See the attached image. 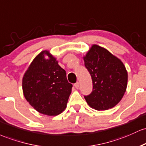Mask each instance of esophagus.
I'll list each match as a JSON object with an SVG mask.
<instances>
[{
  "instance_id": "1",
  "label": "esophagus",
  "mask_w": 146,
  "mask_h": 146,
  "mask_svg": "<svg viewBox=\"0 0 146 146\" xmlns=\"http://www.w3.org/2000/svg\"><path fill=\"white\" fill-rule=\"evenodd\" d=\"M79 86H80V85H79V83H78V82H76V83H74V87L76 88H79Z\"/></svg>"
}]
</instances>
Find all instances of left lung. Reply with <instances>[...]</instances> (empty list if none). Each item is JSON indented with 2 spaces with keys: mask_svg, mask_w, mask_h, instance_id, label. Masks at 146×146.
Here are the masks:
<instances>
[{
  "mask_svg": "<svg viewBox=\"0 0 146 146\" xmlns=\"http://www.w3.org/2000/svg\"><path fill=\"white\" fill-rule=\"evenodd\" d=\"M83 59L93 86L90 94L84 96L88 104L96 110L114 107L127 88V72L123 63L106 49L96 45H92Z\"/></svg>",
  "mask_w": 146,
  "mask_h": 146,
  "instance_id": "obj_1",
  "label": "left lung"
}]
</instances>
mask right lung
Instances as JSON below:
<instances>
[{
    "instance_id": "1",
    "label": "right lung",
    "mask_w": 146,
    "mask_h": 146,
    "mask_svg": "<svg viewBox=\"0 0 146 146\" xmlns=\"http://www.w3.org/2000/svg\"><path fill=\"white\" fill-rule=\"evenodd\" d=\"M72 88L65 70L46 50L36 56L23 78L26 100L38 112L49 116L58 115L66 108Z\"/></svg>"
}]
</instances>
